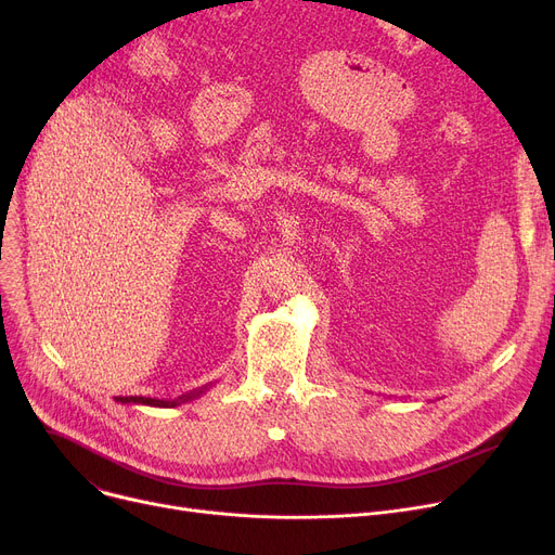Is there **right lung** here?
Here are the masks:
<instances>
[{"label":"right lung","instance_id":"right-lung-1","mask_svg":"<svg viewBox=\"0 0 555 555\" xmlns=\"http://www.w3.org/2000/svg\"><path fill=\"white\" fill-rule=\"evenodd\" d=\"M207 389H211V383L209 385H204V387H199V389H193V391H189V393H182V396H178V398H172V400H159V398H143V396H126V398H116L119 402H128V404H149V406H178V404H184V402H191V400H195V398H199L204 391Z\"/></svg>","mask_w":555,"mask_h":555}]
</instances>
